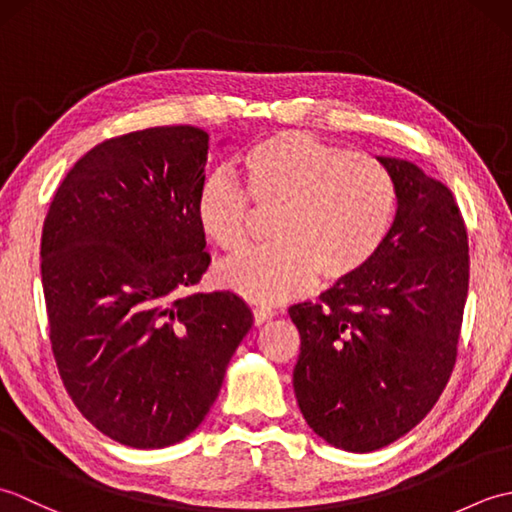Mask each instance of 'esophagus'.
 <instances>
[{"instance_id":"obj_1","label":"esophagus","mask_w":512,"mask_h":512,"mask_svg":"<svg viewBox=\"0 0 512 512\" xmlns=\"http://www.w3.org/2000/svg\"><path fill=\"white\" fill-rule=\"evenodd\" d=\"M273 317H275V310H270V308H255L253 310L255 325H264L266 321H270Z\"/></svg>"}]
</instances>
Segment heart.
Segmentation results:
<instances>
[{"label": "heart", "instance_id": "obj_1", "mask_svg": "<svg viewBox=\"0 0 512 512\" xmlns=\"http://www.w3.org/2000/svg\"><path fill=\"white\" fill-rule=\"evenodd\" d=\"M246 191L259 209H277V242L228 259L217 279L253 303H279L308 292L317 277L341 284L385 246L396 220V182L367 154H350L299 129L270 134L244 156ZM195 220L226 253L248 242L250 204L224 169L195 191Z\"/></svg>", "mask_w": 512, "mask_h": 512}]
</instances>
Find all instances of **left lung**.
<instances>
[{
  "mask_svg": "<svg viewBox=\"0 0 512 512\" xmlns=\"http://www.w3.org/2000/svg\"><path fill=\"white\" fill-rule=\"evenodd\" d=\"M385 246L361 273L288 314L301 334L292 385L310 429L369 453L405 436L436 405L458 356L469 239L453 193L402 158Z\"/></svg>",
  "mask_w": 512,
  "mask_h": 512,
  "instance_id": "obj_1",
  "label": "left lung"
}]
</instances>
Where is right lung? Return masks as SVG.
Returning a JSON list of instances; mask_svg holds the SVG:
<instances>
[{"label": "right lung", "mask_w": 512, "mask_h": 512, "mask_svg": "<svg viewBox=\"0 0 512 512\" xmlns=\"http://www.w3.org/2000/svg\"><path fill=\"white\" fill-rule=\"evenodd\" d=\"M209 134L149 127L90 149L54 193L41 281L63 385L85 418L134 449L200 427L253 312L209 268L195 191Z\"/></svg>", "instance_id": "add662e5"}]
</instances>
